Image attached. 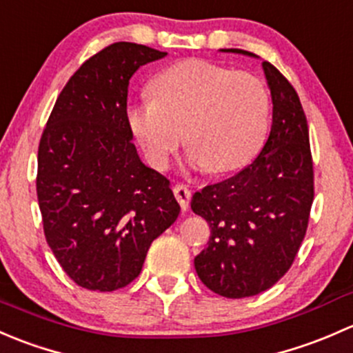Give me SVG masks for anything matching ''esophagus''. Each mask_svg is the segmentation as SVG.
<instances>
[{"mask_svg":"<svg viewBox=\"0 0 353 353\" xmlns=\"http://www.w3.org/2000/svg\"><path fill=\"white\" fill-rule=\"evenodd\" d=\"M173 194H175L178 203H180L181 210H187L188 205H190V197H192V192L188 190L185 185H175L173 187Z\"/></svg>","mask_w":353,"mask_h":353,"instance_id":"esophagus-1","label":"esophagus"}]
</instances>
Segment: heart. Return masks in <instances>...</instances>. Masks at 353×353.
<instances>
[{
  "label": "heart",
  "instance_id": "obj_1",
  "mask_svg": "<svg viewBox=\"0 0 353 353\" xmlns=\"http://www.w3.org/2000/svg\"><path fill=\"white\" fill-rule=\"evenodd\" d=\"M152 97L127 107V122L156 170L183 143L194 166L224 173L248 165L270 125V92L246 71L188 59L159 72Z\"/></svg>",
  "mask_w": 353,
  "mask_h": 353
}]
</instances>
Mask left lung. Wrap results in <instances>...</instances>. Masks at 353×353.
<instances>
[{
  "label": "left lung",
  "mask_w": 353,
  "mask_h": 353,
  "mask_svg": "<svg viewBox=\"0 0 353 353\" xmlns=\"http://www.w3.org/2000/svg\"><path fill=\"white\" fill-rule=\"evenodd\" d=\"M230 52L255 56L241 49ZM261 66L274 103L268 139L248 166L195 192L190 203L210 228L195 270L203 285L230 299L256 296L284 277L306 236L314 199L303 105L274 64L263 61Z\"/></svg>",
  "instance_id": "1"
}]
</instances>
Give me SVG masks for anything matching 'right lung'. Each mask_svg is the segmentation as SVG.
I'll return each instance as SVG.
<instances>
[{"mask_svg":"<svg viewBox=\"0 0 353 353\" xmlns=\"http://www.w3.org/2000/svg\"><path fill=\"white\" fill-rule=\"evenodd\" d=\"M165 56L141 43L107 46L69 78L42 132L43 234L69 279L88 290L129 285L180 214L170 180L141 161L127 122L129 79Z\"/></svg>","mask_w":353,"mask_h":353,"instance_id":"add662e5","label":"right lung"}]
</instances>
